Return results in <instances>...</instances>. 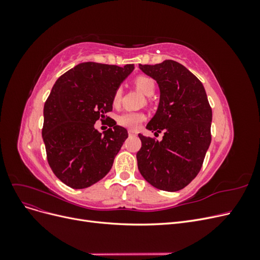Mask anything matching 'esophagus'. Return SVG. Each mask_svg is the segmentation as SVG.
<instances>
[{"instance_id":"obj_1","label":"esophagus","mask_w":260,"mask_h":260,"mask_svg":"<svg viewBox=\"0 0 260 260\" xmlns=\"http://www.w3.org/2000/svg\"><path fill=\"white\" fill-rule=\"evenodd\" d=\"M128 133H129V136H131V137L138 136V131H137V130H133V129H129V130H128Z\"/></svg>"}]
</instances>
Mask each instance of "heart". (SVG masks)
Here are the masks:
<instances>
[{
  "label": "heart",
  "instance_id": "b5f03b06",
  "mask_svg": "<svg viewBox=\"0 0 260 260\" xmlns=\"http://www.w3.org/2000/svg\"><path fill=\"white\" fill-rule=\"evenodd\" d=\"M135 84L137 88L142 91L145 95H152L156 89V82L151 77L147 76H139L136 78ZM122 98V88L118 86L113 93L112 103L114 106H118L120 104V101ZM145 120V114L142 112H125L121 115L118 116L117 121L122 127L129 128V129H138L141 123Z\"/></svg>",
  "mask_w": 260,
  "mask_h": 260
}]
</instances>
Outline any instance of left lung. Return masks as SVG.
Returning <instances> with one entry per match:
<instances>
[{"label": "left lung", "instance_id": "8db88e82", "mask_svg": "<svg viewBox=\"0 0 260 260\" xmlns=\"http://www.w3.org/2000/svg\"><path fill=\"white\" fill-rule=\"evenodd\" d=\"M158 83V109L146 125L164 131L162 140L139 135L137 153L141 175L153 186L175 192L185 187L200 172L211 141V107L202 82L175 60L140 65Z\"/></svg>", "mask_w": 260, "mask_h": 260}]
</instances>
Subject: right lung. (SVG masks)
Returning <instances> with one entry per match:
<instances>
[{
	"label": "right lung",
	"mask_w": 260,
	"mask_h": 260,
	"mask_svg": "<svg viewBox=\"0 0 260 260\" xmlns=\"http://www.w3.org/2000/svg\"><path fill=\"white\" fill-rule=\"evenodd\" d=\"M133 69L132 64L81 62L53 85L44 104L42 138L48 162L62 183L85 188L111 170L128 132L112 119L102 135L94 123L113 111V93Z\"/></svg>",
	"instance_id": "right-lung-1"
}]
</instances>
